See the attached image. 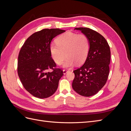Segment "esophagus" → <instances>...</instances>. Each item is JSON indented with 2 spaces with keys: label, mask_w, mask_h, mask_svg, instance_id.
Returning <instances> with one entry per match:
<instances>
[{
  "label": "esophagus",
  "mask_w": 131,
  "mask_h": 131,
  "mask_svg": "<svg viewBox=\"0 0 131 131\" xmlns=\"http://www.w3.org/2000/svg\"><path fill=\"white\" fill-rule=\"evenodd\" d=\"M63 74H66L67 72H69V70H67V69H63Z\"/></svg>",
  "instance_id": "esophagus-1"
}]
</instances>
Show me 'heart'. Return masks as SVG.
Segmentation results:
<instances>
[{
    "instance_id": "1",
    "label": "heart",
    "mask_w": 131,
    "mask_h": 131,
    "mask_svg": "<svg viewBox=\"0 0 131 131\" xmlns=\"http://www.w3.org/2000/svg\"><path fill=\"white\" fill-rule=\"evenodd\" d=\"M89 39L86 35L73 32L63 34L56 39V43H51L50 51L52 59L57 64L63 63L64 68H70L77 62L81 64L88 57L90 50Z\"/></svg>"
}]
</instances>
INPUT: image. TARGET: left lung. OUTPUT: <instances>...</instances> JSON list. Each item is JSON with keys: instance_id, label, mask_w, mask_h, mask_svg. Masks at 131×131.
Segmentation results:
<instances>
[{"instance_id": "obj_1", "label": "left lung", "mask_w": 131, "mask_h": 131, "mask_svg": "<svg viewBox=\"0 0 131 131\" xmlns=\"http://www.w3.org/2000/svg\"><path fill=\"white\" fill-rule=\"evenodd\" d=\"M89 39L90 50L86 60L80 68L74 70L72 87L81 96L96 94L106 84L109 73L110 50L108 42L101 34L89 28L79 27Z\"/></svg>"}]
</instances>
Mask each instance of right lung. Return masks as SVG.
<instances>
[{"label":"right lung","instance_id":"obj_1","mask_svg":"<svg viewBox=\"0 0 131 131\" xmlns=\"http://www.w3.org/2000/svg\"><path fill=\"white\" fill-rule=\"evenodd\" d=\"M66 31L58 28L43 29L33 33L22 46L18 57L17 72L25 89L39 98L49 97L56 92L62 69L56 68L50 45L57 35ZM51 69L52 72H47Z\"/></svg>","mask_w":131,"mask_h":131}]
</instances>
